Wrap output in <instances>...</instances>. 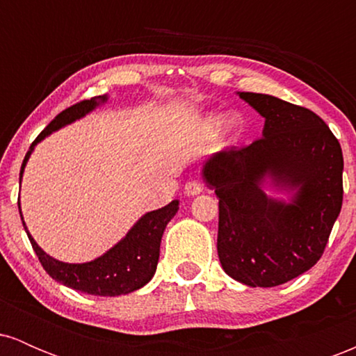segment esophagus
Wrapping results in <instances>:
<instances>
[{"label": "esophagus", "instance_id": "1", "mask_svg": "<svg viewBox=\"0 0 356 356\" xmlns=\"http://www.w3.org/2000/svg\"><path fill=\"white\" fill-rule=\"evenodd\" d=\"M202 191H204V187L195 181L187 182L186 187H184V192H186V195H197V194H201Z\"/></svg>", "mask_w": 356, "mask_h": 356}]
</instances>
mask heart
<instances>
[{
    "label": "heart",
    "instance_id": "b5f03b06",
    "mask_svg": "<svg viewBox=\"0 0 356 356\" xmlns=\"http://www.w3.org/2000/svg\"><path fill=\"white\" fill-rule=\"evenodd\" d=\"M226 124H227V118L222 117V115H212V117L209 118V125H211L212 130H220V129H224V125H226ZM231 125L236 127V125H238V122L232 120Z\"/></svg>",
    "mask_w": 356,
    "mask_h": 356
}]
</instances>
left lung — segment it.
<instances>
[{
  "label": "left lung",
  "instance_id": "left-lung-1",
  "mask_svg": "<svg viewBox=\"0 0 356 356\" xmlns=\"http://www.w3.org/2000/svg\"><path fill=\"white\" fill-rule=\"evenodd\" d=\"M238 95L264 117L263 137L220 150L202 165L219 197L218 254L232 280L252 288L288 283L318 263L343 202V154L312 110L264 93ZM264 183L292 192L266 194Z\"/></svg>",
  "mask_w": 356,
  "mask_h": 356
}]
</instances>
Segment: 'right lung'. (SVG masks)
I'll use <instances>...</instances> for the list:
<instances>
[{"label":"right lung","mask_w":356,"mask_h":356,"mask_svg":"<svg viewBox=\"0 0 356 356\" xmlns=\"http://www.w3.org/2000/svg\"><path fill=\"white\" fill-rule=\"evenodd\" d=\"M105 102H107V95L83 100L80 104H75L67 110H63V112L53 118L47 129L35 138L33 144L30 145V150L24 155L22 170H19V181L23 177L24 165H26L28 159H30L38 142H42L44 137H48L51 132L61 129V127L85 117L93 108L99 107L100 104H105ZM177 211L179 201H172L167 204L165 207H162V209L147 212L134 224V227L127 232L125 238L118 241L115 246L110 248L105 254L81 264L63 263V261H58L50 254H47L36 244L33 236L28 231L22 216V207H19V216H22L24 231H26L28 239H30L40 263H42L44 271L53 280L68 286V288L76 289V291L87 293V295L120 296L129 295V293L136 291V289H140L142 286H145L152 280L159 263L162 234H164L165 226Z\"/></svg>","instance_id":"right-lung-1"}]
</instances>
